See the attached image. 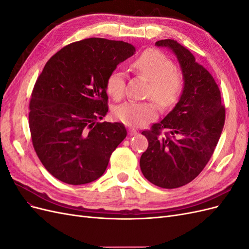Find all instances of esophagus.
I'll return each mask as SVG.
<instances>
[{
  "label": "esophagus",
  "instance_id": "34e87169",
  "mask_svg": "<svg viewBox=\"0 0 249 249\" xmlns=\"http://www.w3.org/2000/svg\"><path fill=\"white\" fill-rule=\"evenodd\" d=\"M129 134L132 135V136H133V135H137L138 132H137L136 130H135V129H129Z\"/></svg>",
  "mask_w": 249,
  "mask_h": 249
}]
</instances>
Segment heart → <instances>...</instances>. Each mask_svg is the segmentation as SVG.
Here are the masks:
<instances>
[{
  "mask_svg": "<svg viewBox=\"0 0 249 249\" xmlns=\"http://www.w3.org/2000/svg\"><path fill=\"white\" fill-rule=\"evenodd\" d=\"M132 67L149 82L146 97L155 100L163 111L176 106L184 90V76L167 55L159 50H147L135 59ZM106 89L112 99H122L125 92V73L112 71L107 78ZM154 102H125L116 107L114 115L126 125L141 126L157 117V103Z\"/></svg>",
  "mask_w": 249,
  "mask_h": 249,
  "instance_id": "obj_1",
  "label": "heart"
}]
</instances>
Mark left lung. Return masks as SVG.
Listing matches in <instances>:
<instances>
[{
    "mask_svg": "<svg viewBox=\"0 0 249 249\" xmlns=\"http://www.w3.org/2000/svg\"><path fill=\"white\" fill-rule=\"evenodd\" d=\"M156 46L175 53L185 83L173 110L141 133L148 147L140 158V168L150 183L173 189L190 183L205 168L220 138L225 108L214 78L195 62L189 50L175 39L159 40Z\"/></svg>",
    "mask_w": 249,
    "mask_h": 249,
    "instance_id": "left-lung-1",
    "label": "left lung"
}]
</instances>
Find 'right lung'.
I'll use <instances>...</instances> for the list:
<instances>
[{
  "instance_id": "1",
  "label": "right lung",
  "mask_w": 249,
  "mask_h": 249,
  "mask_svg": "<svg viewBox=\"0 0 249 249\" xmlns=\"http://www.w3.org/2000/svg\"><path fill=\"white\" fill-rule=\"evenodd\" d=\"M132 44L87 38L53 55L37 78L29 104L33 147L59 180L83 185L103 176L126 137L122 123H100L108 112L106 81L134 55Z\"/></svg>"
}]
</instances>
